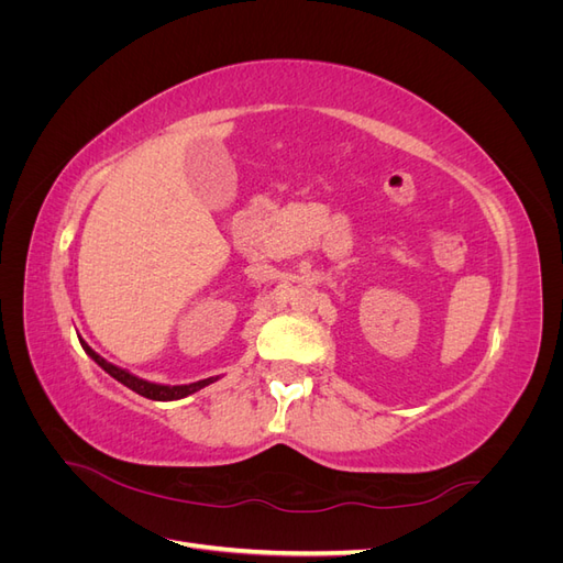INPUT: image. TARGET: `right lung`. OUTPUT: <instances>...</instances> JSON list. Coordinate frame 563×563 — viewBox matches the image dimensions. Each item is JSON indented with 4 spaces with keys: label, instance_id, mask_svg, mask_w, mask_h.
<instances>
[{
    "label": "right lung",
    "instance_id": "obj_1",
    "mask_svg": "<svg viewBox=\"0 0 563 563\" xmlns=\"http://www.w3.org/2000/svg\"><path fill=\"white\" fill-rule=\"evenodd\" d=\"M81 347L87 350V354L91 356V360H93L100 368L108 371L114 380H119L122 385H126L129 389H133V391H135V395H141V397H145V399H155V401H174V399H183V397H187V395H195L197 389L207 387V385H211V383H216V380H218V376H216V378L197 380V383H190V385H157V383L143 380V378H139V376H133V373H129V371H124V368H119V366H114V364L106 362L103 356L96 354L87 343H81Z\"/></svg>",
    "mask_w": 563,
    "mask_h": 563
}]
</instances>
